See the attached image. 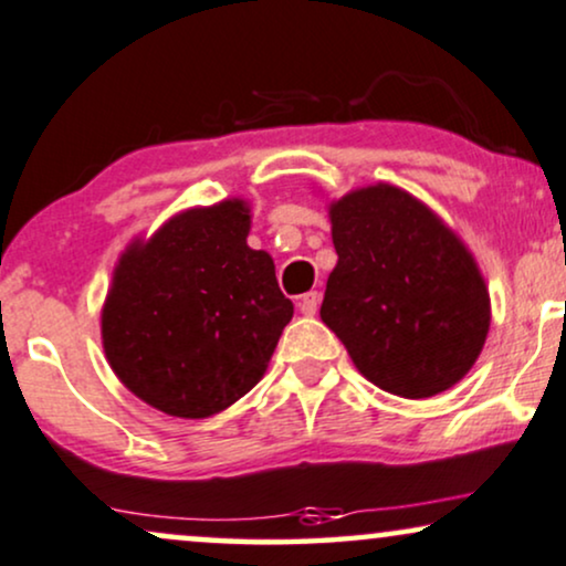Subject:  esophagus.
I'll list each match as a JSON object with an SVG mask.
<instances>
[{"instance_id":"obj_1","label":"esophagus","mask_w":566,"mask_h":566,"mask_svg":"<svg viewBox=\"0 0 566 566\" xmlns=\"http://www.w3.org/2000/svg\"><path fill=\"white\" fill-rule=\"evenodd\" d=\"M297 308H301L303 316H313V313L318 311V292H305L301 303H297Z\"/></svg>"}]
</instances>
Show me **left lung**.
I'll return each instance as SVG.
<instances>
[{"label":"left lung","instance_id":"8db88e82","mask_svg":"<svg viewBox=\"0 0 566 566\" xmlns=\"http://www.w3.org/2000/svg\"><path fill=\"white\" fill-rule=\"evenodd\" d=\"M337 265L322 322L379 390L432 398L485 348L490 292L472 250L430 206L392 184L329 202Z\"/></svg>","mask_w":566,"mask_h":566}]
</instances>
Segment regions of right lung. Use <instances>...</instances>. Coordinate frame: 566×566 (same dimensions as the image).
Wrapping results in <instances>:
<instances>
[{
  "instance_id": "right-lung-1",
  "label": "right lung",
  "mask_w": 566,
  "mask_h": 566,
  "mask_svg": "<svg viewBox=\"0 0 566 566\" xmlns=\"http://www.w3.org/2000/svg\"><path fill=\"white\" fill-rule=\"evenodd\" d=\"M242 197L187 208L120 253L102 305L115 377L168 417L208 419L261 382L292 303L248 244Z\"/></svg>"
}]
</instances>
